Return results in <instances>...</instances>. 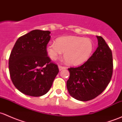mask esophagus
Masks as SVG:
<instances>
[{
    "label": "esophagus",
    "mask_w": 122,
    "mask_h": 122,
    "mask_svg": "<svg viewBox=\"0 0 122 122\" xmlns=\"http://www.w3.org/2000/svg\"><path fill=\"white\" fill-rule=\"evenodd\" d=\"M58 68H59V70H60V71H61V70H64V69H66V67H64V66H60V65H59V66H58Z\"/></svg>",
    "instance_id": "esophagus-1"
}]
</instances>
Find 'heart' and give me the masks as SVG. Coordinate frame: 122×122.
I'll list each match as a JSON object with an SVG mask.
<instances>
[{
  "instance_id": "1",
  "label": "heart",
  "mask_w": 122,
  "mask_h": 122,
  "mask_svg": "<svg viewBox=\"0 0 122 122\" xmlns=\"http://www.w3.org/2000/svg\"><path fill=\"white\" fill-rule=\"evenodd\" d=\"M93 50L92 41L77 36H62L56 42H50L46 51L51 60H56L64 52V57L70 65L77 66L87 61Z\"/></svg>"
}]
</instances>
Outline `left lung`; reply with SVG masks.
Segmentation results:
<instances>
[{"label":"left lung","mask_w":122,"mask_h":122,"mask_svg":"<svg viewBox=\"0 0 122 122\" xmlns=\"http://www.w3.org/2000/svg\"><path fill=\"white\" fill-rule=\"evenodd\" d=\"M98 47L83 65L68 68L67 87L70 95L80 101L94 99L105 90L113 74L112 50L102 36H97Z\"/></svg>","instance_id":"left-lung-1"}]
</instances>
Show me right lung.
<instances>
[{"instance_id": "1", "label": "right lung", "mask_w": 122, "mask_h": 122, "mask_svg": "<svg viewBox=\"0 0 122 122\" xmlns=\"http://www.w3.org/2000/svg\"><path fill=\"white\" fill-rule=\"evenodd\" d=\"M49 30L35 29L16 42L9 59V70L16 88L26 95L46 94L59 72L58 67L48 56L51 39Z\"/></svg>"}]
</instances>
